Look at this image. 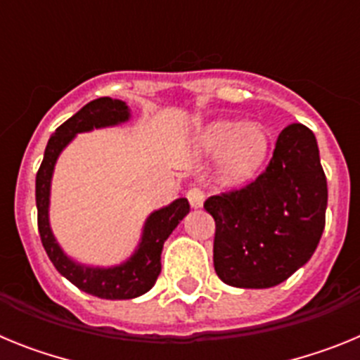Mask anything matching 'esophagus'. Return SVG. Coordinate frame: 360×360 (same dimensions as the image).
Masks as SVG:
<instances>
[{
	"label": "esophagus",
	"mask_w": 360,
	"mask_h": 360,
	"mask_svg": "<svg viewBox=\"0 0 360 360\" xmlns=\"http://www.w3.org/2000/svg\"><path fill=\"white\" fill-rule=\"evenodd\" d=\"M187 200H189L191 207L200 209L203 205V200H205V196H203L202 189H198V187H193V189H189V193H187Z\"/></svg>",
	"instance_id": "1"
}]
</instances>
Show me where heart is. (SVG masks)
<instances>
[{"mask_svg": "<svg viewBox=\"0 0 360 360\" xmlns=\"http://www.w3.org/2000/svg\"><path fill=\"white\" fill-rule=\"evenodd\" d=\"M198 146L207 157H219L218 178L225 186H241L257 173L269 155V133L259 124L216 120L202 129Z\"/></svg>", "mask_w": 360, "mask_h": 360, "instance_id": "b5f03b06", "label": "heart"}]
</instances>
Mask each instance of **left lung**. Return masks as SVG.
I'll return each mask as SVG.
<instances>
[{
    "instance_id": "1",
    "label": "left lung",
    "mask_w": 360,
    "mask_h": 360,
    "mask_svg": "<svg viewBox=\"0 0 360 360\" xmlns=\"http://www.w3.org/2000/svg\"><path fill=\"white\" fill-rule=\"evenodd\" d=\"M326 203L316 135L303 124H290L252 184L203 203L216 221L218 278L238 288H270L290 278L316 252Z\"/></svg>"
}]
</instances>
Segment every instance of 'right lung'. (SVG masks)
I'll return each mask as SVG.
<instances>
[{
	"instance_id": "obj_1",
	"label": "right lung",
	"mask_w": 360,
	"mask_h": 360,
	"mask_svg": "<svg viewBox=\"0 0 360 360\" xmlns=\"http://www.w3.org/2000/svg\"><path fill=\"white\" fill-rule=\"evenodd\" d=\"M129 117L131 111L128 104L119 98L101 97L88 103L50 136L36 176L37 227L50 262L53 263L57 272L73 283L79 290L101 299H133L151 290L162 270L160 254L164 249V241L191 211L187 198H176L169 205L153 211L146 218L139 247L126 262L119 265L94 266L75 262L56 240L50 227L49 211L50 189H52L57 158L79 133L119 126L128 122Z\"/></svg>"
}]
</instances>
